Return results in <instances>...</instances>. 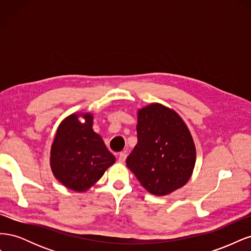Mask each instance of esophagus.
I'll use <instances>...</instances> for the list:
<instances>
[{"label": "esophagus", "mask_w": 251, "mask_h": 251, "mask_svg": "<svg viewBox=\"0 0 251 251\" xmlns=\"http://www.w3.org/2000/svg\"><path fill=\"white\" fill-rule=\"evenodd\" d=\"M126 151H121V153L118 155V161L119 162H125V160H126Z\"/></svg>", "instance_id": "esophagus-1"}]
</instances>
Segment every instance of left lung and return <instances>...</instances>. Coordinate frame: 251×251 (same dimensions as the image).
<instances>
[{"label": "left lung", "mask_w": 251, "mask_h": 251, "mask_svg": "<svg viewBox=\"0 0 251 251\" xmlns=\"http://www.w3.org/2000/svg\"><path fill=\"white\" fill-rule=\"evenodd\" d=\"M138 142L126 158V165L151 194L165 196L191 178L196 148L184 121L160 103L139 110Z\"/></svg>", "instance_id": "1"}]
</instances>
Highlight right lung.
<instances>
[{
	"label": "right lung",
	"instance_id": "1",
	"mask_svg": "<svg viewBox=\"0 0 251 251\" xmlns=\"http://www.w3.org/2000/svg\"><path fill=\"white\" fill-rule=\"evenodd\" d=\"M81 116L85 123H80ZM91 114H72L59 125L51 147L50 165L54 177L66 187L85 192L115 162L103 140L93 128Z\"/></svg>",
	"mask_w": 251,
	"mask_h": 251
}]
</instances>
